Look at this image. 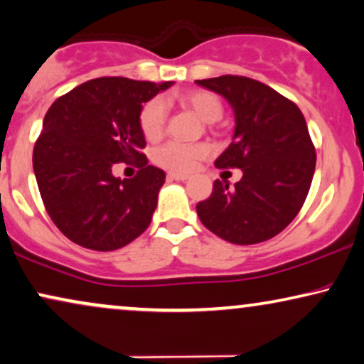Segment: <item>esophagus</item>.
Instances as JSON below:
<instances>
[{"label":"esophagus","instance_id":"obj_1","mask_svg":"<svg viewBox=\"0 0 364 364\" xmlns=\"http://www.w3.org/2000/svg\"><path fill=\"white\" fill-rule=\"evenodd\" d=\"M167 177L168 178H171V181H187V178L188 177H191V176H188V173H178V172H168L167 173Z\"/></svg>","mask_w":364,"mask_h":364}]
</instances>
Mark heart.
Segmentation results:
<instances>
[{
	"label": "heart",
	"mask_w": 364,
	"mask_h": 364,
	"mask_svg": "<svg viewBox=\"0 0 364 364\" xmlns=\"http://www.w3.org/2000/svg\"><path fill=\"white\" fill-rule=\"evenodd\" d=\"M181 102L207 124L217 122L223 117V102L219 97L205 90H193L181 95ZM167 122V105L162 98H154L147 102L140 112V129L149 140H157L162 136ZM207 154L204 144H181L167 141L154 152L155 164L168 171L186 172L196 165L199 159Z\"/></svg>",
	"instance_id": "heart-1"
}]
</instances>
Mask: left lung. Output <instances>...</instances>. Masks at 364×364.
<instances>
[{
	"instance_id": "1",
	"label": "left lung",
	"mask_w": 364,
	"mask_h": 364,
	"mask_svg": "<svg viewBox=\"0 0 364 364\" xmlns=\"http://www.w3.org/2000/svg\"><path fill=\"white\" fill-rule=\"evenodd\" d=\"M196 83L224 97L234 112L232 141L215 167L242 171L232 188L214 182L209 199L197 204L200 223L239 245L274 237L301 210L314 176L316 152L304 115L257 80L224 75Z\"/></svg>"
}]
</instances>
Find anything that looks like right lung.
<instances>
[{
    "label": "right lung",
    "instance_id": "1",
    "mask_svg": "<svg viewBox=\"0 0 364 364\" xmlns=\"http://www.w3.org/2000/svg\"><path fill=\"white\" fill-rule=\"evenodd\" d=\"M173 82L122 77L88 80L46 112L33 150V171L46 212L70 240L93 251H115L150 225L165 173L140 150V112ZM139 159L134 179L112 165Z\"/></svg>",
    "mask_w": 364,
    "mask_h": 364
}]
</instances>
